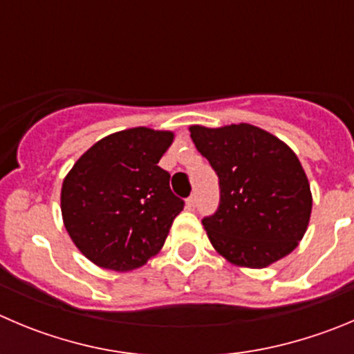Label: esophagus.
Masks as SVG:
<instances>
[{"label":"esophagus","instance_id":"obj_1","mask_svg":"<svg viewBox=\"0 0 354 354\" xmlns=\"http://www.w3.org/2000/svg\"><path fill=\"white\" fill-rule=\"evenodd\" d=\"M186 207L189 208V210H193L194 207H196V194H191L189 198L186 200Z\"/></svg>","mask_w":354,"mask_h":354}]
</instances>
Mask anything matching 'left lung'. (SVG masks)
Returning <instances> with one entry per match:
<instances>
[{
    "mask_svg": "<svg viewBox=\"0 0 354 354\" xmlns=\"http://www.w3.org/2000/svg\"><path fill=\"white\" fill-rule=\"evenodd\" d=\"M191 139L218 177L221 201L203 225L231 264L266 268L290 254L308 230L313 198L294 151L248 123L189 127Z\"/></svg>",
    "mask_w": 354,
    "mask_h": 354,
    "instance_id": "obj_1",
    "label": "left lung"
}]
</instances>
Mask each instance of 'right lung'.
I'll use <instances>...</instances> for the list:
<instances>
[{
    "label": "right lung",
    "mask_w": 354,
    "mask_h": 354,
    "mask_svg": "<svg viewBox=\"0 0 354 354\" xmlns=\"http://www.w3.org/2000/svg\"><path fill=\"white\" fill-rule=\"evenodd\" d=\"M174 133L146 127L93 144L62 183L60 210L74 245L93 264L132 271L163 247L184 201L158 161Z\"/></svg>",
    "instance_id": "1"
}]
</instances>
